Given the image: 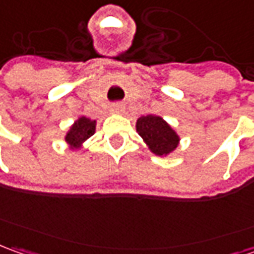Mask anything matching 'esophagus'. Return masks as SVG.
Masks as SVG:
<instances>
[{
    "label": "esophagus",
    "mask_w": 254,
    "mask_h": 254,
    "mask_svg": "<svg viewBox=\"0 0 254 254\" xmlns=\"http://www.w3.org/2000/svg\"><path fill=\"white\" fill-rule=\"evenodd\" d=\"M124 110H125V107H124L122 104H119V102L114 104V105L111 107V111H112L114 114H122V112H124Z\"/></svg>",
    "instance_id": "esophagus-1"
}]
</instances>
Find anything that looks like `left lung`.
Masks as SVG:
<instances>
[{"instance_id":"obj_1","label":"left lung","mask_w":254,"mask_h":254,"mask_svg":"<svg viewBox=\"0 0 254 254\" xmlns=\"http://www.w3.org/2000/svg\"><path fill=\"white\" fill-rule=\"evenodd\" d=\"M136 129L139 135L150 147V150L157 156L170 153L179 143V136L160 117L146 115L137 119Z\"/></svg>"}]
</instances>
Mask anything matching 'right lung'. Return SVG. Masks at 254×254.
<instances>
[{"instance_id": "1", "label": "right lung", "mask_w": 254, "mask_h": 254, "mask_svg": "<svg viewBox=\"0 0 254 254\" xmlns=\"http://www.w3.org/2000/svg\"><path fill=\"white\" fill-rule=\"evenodd\" d=\"M94 130H95V121L83 117V118L78 119L71 127V129L68 130L66 140L73 147H78L84 140H87L90 136L94 135Z\"/></svg>"}]
</instances>
